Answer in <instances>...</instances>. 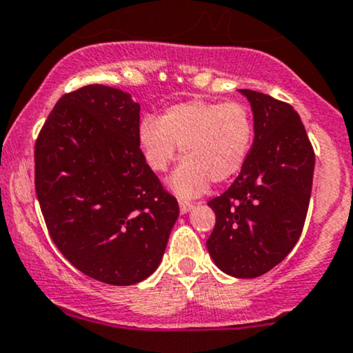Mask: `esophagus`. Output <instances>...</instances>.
<instances>
[{
	"label": "esophagus",
	"mask_w": 353,
	"mask_h": 353,
	"mask_svg": "<svg viewBox=\"0 0 353 353\" xmlns=\"http://www.w3.org/2000/svg\"><path fill=\"white\" fill-rule=\"evenodd\" d=\"M179 208H181V214H188L189 210L192 209V202H190V201H181Z\"/></svg>",
	"instance_id": "esophagus-1"
}]
</instances>
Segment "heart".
I'll use <instances>...</instances> for the list:
<instances>
[{
    "label": "heart",
    "mask_w": 353,
    "mask_h": 353,
    "mask_svg": "<svg viewBox=\"0 0 353 353\" xmlns=\"http://www.w3.org/2000/svg\"><path fill=\"white\" fill-rule=\"evenodd\" d=\"M254 117L237 101L192 99L169 106L159 121L144 119L139 145L149 168L164 172L181 148L182 163L172 188L184 197L199 196L209 182L222 184L244 169L254 144Z\"/></svg>",
    "instance_id": "obj_1"
}]
</instances>
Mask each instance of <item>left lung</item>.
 <instances>
[{"label":"left lung","mask_w":353,"mask_h":353,"mask_svg":"<svg viewBox=\"0 0 353 353\" xmlns=\"http://www.w3.org/2000/svg\"><path fill=\"white\" fill-rule=\"evenodd\" d=\"M241 92L254 111L252 151L230 188L208 202L216 225L205 244L222 272L252 279L281 264L301 237L315 152L289 103Z\"/></svg>","instance_id":"left-lung-1"}]
</instances>
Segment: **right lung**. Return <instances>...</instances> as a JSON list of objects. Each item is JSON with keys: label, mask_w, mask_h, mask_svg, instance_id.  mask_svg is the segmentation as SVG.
<instances>
[{"label": "right lung", "mask_w": 353, "mask_h": 353, "mask_svg": "<svg viewBox=\"0 0 353 353\" xmlns=\"http://www.w3.org/2000/svg\"><path fill=\"white\" fill-rule=\"evenodd\" d=\"M141 106L89 84L61 96L34 144V188L48 232L76 269L132 285L159 265L179 204L139 145Z\"/></svg>", "instance_id": "1"}]
</instances>
